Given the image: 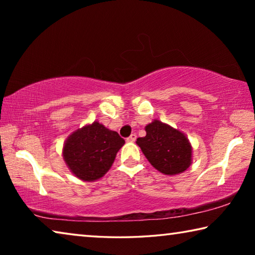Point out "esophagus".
Returning <instances> with one entry per match:
<instances>
[{"mask_svg":"<svg viewBox=\"0 0 255 255\" xmlns=\"http://www.w3.org/2000/svg\"><path fill=\"white\" fill-rule=\"evenodd\" d=\"M136 138H137L136 133H131V135L127 138V141L128 143H133V141L136 140Z\"/></svg>","mask_w":255,"mask_h":255,"instance_id":"esophagus-1","label":"esophagus"}]
</instances>
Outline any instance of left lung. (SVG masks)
<instances>
[{"label": "left lung", "mask_w": 255, "mask_h": 255, "mask_svg": "<svg viewBox=\"0 0 255 255\" xmlns=\"http://www.w3.org/2000/svg\"><path fill=\"white\" fill-rule=\"evenodd\" d=\"M146 136L137 138L145 157L165 175L180 174L192 163V146L179 129L154 119L145 127Z\"/></svg>", "instance_id": "left-lung-1"}]
</instances>
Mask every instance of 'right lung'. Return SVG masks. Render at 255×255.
<instances>
[{
  "label": "right lung",
  "mask_w": 255,
  "mask_h": 255,
  "mask_svg": "<svg viewBox=\"0 0 255 255\" xmlns=\"http://www.w3.org/2000/svg\"><path fill=\"white\" fill-rule=\"evenodd\" d=\"M124 144L125 140L117 131L96 120L67 137L63 146V158L77 179L92 182L110 170Z\"/></svg>",
  "instance_id": "add662e5"
}]
</instances>
